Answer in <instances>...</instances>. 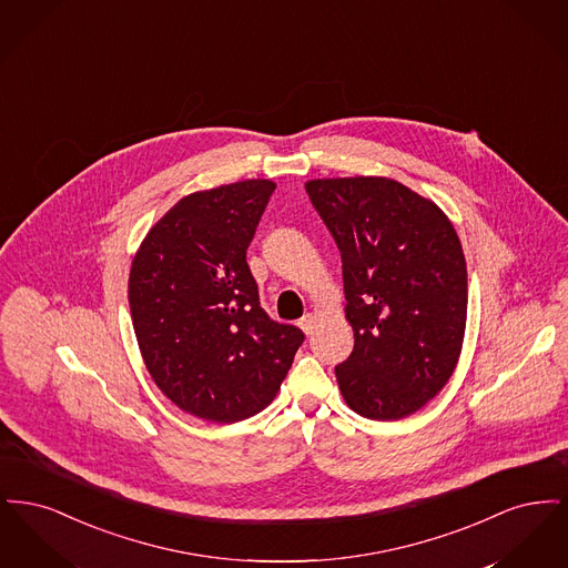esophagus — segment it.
I'll return each mask as SVG.
<instances>
[{"label":"esophagus","mask_w":568,"mask_h":568,"mask_svg":"<svg viewBox=\"0 0 568 568\" xmlns=\"http://www.w3.org/2000/svg\"><path fill=\"white\" fill-rule=\"evenodd\" d=\"M315 325H317V320H315V315H304L302 320H300V327L304 329V334H313V329H315Z\"/></svg>","instance_id":"34e87169"}]
</instances>
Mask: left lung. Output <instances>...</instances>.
I'll list each match as a JSON object with an SVG mask.
<instances>
[{
	"instance_id": "obj_1",
	"label": "left lung",
	"mask_w": 568,
	"mask_h": 568,
	"mask_svg": "<svg viewBox=\"0 0 568 568\" xmlns=\"http://www.w3.org/2000/svg\"><path fill=\"white\" fill-rule=\"evenodd\" d=\"M306 193L338 244L353 352L334 368L362 417L396 422L428 405L458 364L466 260L447 215L385 176L315 179Z\"/></svg>"
}]
</instances>
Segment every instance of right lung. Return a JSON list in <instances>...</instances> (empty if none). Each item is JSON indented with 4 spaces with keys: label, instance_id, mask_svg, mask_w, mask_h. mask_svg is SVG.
Here are the masks:
<instances>
[{
    "label": "right lung",
    "instance_id": "obj_1",
    "mask_svg": "<svg viewBox=\"0 0 568 568\" xmlns=\"http://www.w3.org/2000/svg\"><path fill=\"white\" fill-rule=\"evenodd\" d=\"M274 183L251 179L179 200L149 230L130 271V311L146 371L185 413L234 424L271 405L304 341L260 306L246 248Z\"/></svg>",
    "mask_w": 568,
    "mask_h": 568
}]
</instances>
